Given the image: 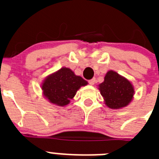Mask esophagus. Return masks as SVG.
I'll return each instance as SVG.
<instances>
[{"instance_id":"34e87169","label":"esophagus","mask_w":159,"mask_h":159,"mask_svg":"<svg viewBox=\"0 0 159 159\" xmlns=\"http://www.w3.org/2000/svg\"><path fill=\"white\" fill-rule=\"evenodd\" d=\"M88 83H89L90 85H94L95 83V78H93V79H92V80H88Z\"/></svg>"}]
</instances>
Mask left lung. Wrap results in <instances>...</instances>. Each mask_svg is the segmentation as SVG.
I'll return each instance as SVG.
<instances>
[{"mask_svg":"<svg viewBox=\"0 0 159 159\" xmlns=\"http://www.w3.org/2000/svg\"><path fill=\"white\" fill-rule=\"evenodd\" d=\"M99 90L108 107L118 109L128 105L134 95V89L127 79L113 71H109Z\"/></svg>","mask_w":159,"mask_h":159,"instance_id":"1","label":"left lung"}]
</instances>
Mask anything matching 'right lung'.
<instances>
[{
  "mask_svg": "<svg viewBox=\"0 0 159 159\" xmlns=\"http://www.w3.org/2000/svg\"><path fill=\"white\" fill-rule=\"evenodd\" d=\"M87 84L86 80L75 75L71 69L62 67L46 79L42 90L50 102L59 106H65L75 96L77 90Z\"/></svg>",
  "mask_w": 159,
  "mask_h": 159,
  "instance_id": "1",
  "label": "right lung"
}]
</instances>
